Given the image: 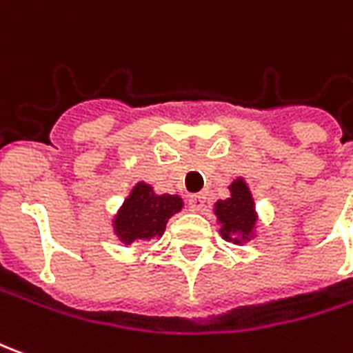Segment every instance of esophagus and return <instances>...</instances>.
<instances>
[{"instance_id": "34e87169", "label": "esophagus", "mask_w": 353, "mask_h": 353, "mask_svg": "<svg viewBox=\"0 0 353 353\" xmlns=\"http://www.w3.org/2000/svg\"><path fill=\"white\" fill-rule=\"evenodd\" d=\"M187 203H189V208H191V210L201 212V210H205V205H207V196L201 195V193H199V195H191Z\"/></svg>"}]
</instances>
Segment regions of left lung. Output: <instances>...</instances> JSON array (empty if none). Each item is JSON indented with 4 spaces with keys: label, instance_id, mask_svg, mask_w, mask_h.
<instances>
[{
    "label": "left lung",
    "instance_id": "left-lung-1",
    "mask_svg": "<svg viewBox=\"0 0 353 353\" xmlns=\"http://www.w3.org/2000/svg\"><path fill=\"white\" fill-rule=\"evenodd\" d=\"M232 196L226 201H218L216 203V216L220 220V234L224 239H232L234 243H241L243 239H249L257 216H255V210H253V199L247 185L237 179L230 185ZM234 233H239L240 237L236 238Z\"/></svg>",
    "mask_w": 353,
    "mask_h": 353
}]
</instances>
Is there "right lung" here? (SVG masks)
Here are the masks:
<instances>
[{"mask_svg": "<svg viewBox=\"0 0 353 353\" xmlns=\"http://www.w3.org/2000/svg\"><path fill=\"white\" fill-rule=\"evenodd\" d=\"M181 207L183 201L177 195H154L150 185L137 183L117 214L114 230L125 245L137 239L160 237L170 216L179 212Z\"/></svg>", "mask_w": 353, "mask_h": 353, "instance_id": "add662e5", "label": "right lung"}]
</instances>
